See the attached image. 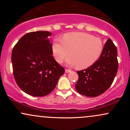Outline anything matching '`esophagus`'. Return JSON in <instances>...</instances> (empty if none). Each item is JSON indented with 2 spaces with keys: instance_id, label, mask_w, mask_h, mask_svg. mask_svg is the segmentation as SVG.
<instances>
[{
  "instance_id": "obj_1",
  "label": "esophagus",
  "mask_w": 130,
  "mask_h": 130,
  "mask_svg": "<svg viewBox=\"0 0 130 130\" xmlns=\"http://www.w3.org/2000/svg\"><path fill=\"white\" fill-rule=\"evenodd\" d=\"M65 73H68L71 72V71L70 70H69V69H65Z\"/></svg>"
}]
</instances>
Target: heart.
Here are the masks:
<instances>
[{"label": "heart", "mask_w": 130, "mask_h": 130, "mask_svg": "<svg viewBox=\"0 0 130 130\" xmlns=\"http://www.w3.org/2000/svg\"><path fill=\"white\" fill-rule=\"evenodd\" d=\"M103 48V41L100 38L84 32L67 33L62 38H54L52 43V51L57 62L62 63L70 54L65 62L79 69H86L93 65L100 57Z\"/></svg>", "instance_id": "b5f03b06"}]
</instances>
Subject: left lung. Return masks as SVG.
Wrapping results in <instances>:
<instances>
[{"mask_svg": "<svg viewBox=\"0 0 130 130\" xmlns=\"http://www.w3.org/2000/svg\"><path fill=\"white\" fill-rule=\"evenodd\" d=\"M117 47L109 38L99 59L87 69L77 71L79 76L75 85L77 92L89 97H95L108 90L117 72Z\"/></svg>", "mask_w": 130, "mask_h": 130, "instance_id": "left-lung-1", "label": "left lung"}]
</instances>
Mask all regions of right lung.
<instances>
[{
    "label": "right lung",
    "instance_id": "right-lung-1",
    "mask_svg": "<svg viewBox=\"0 0 130 130\" xmlns=\"http://www.w3.org/2000/svg\"><path fill=\"white\" fill-rule=\"evenodd\" d=\"M47 31L29 32L19 39L11 54L13 74L18 86L33 96H44L56 87L65 72L52 56Z\"/></svg>",
    "mask_w": 130,
    "mask_h": 130
}]
</instances>
